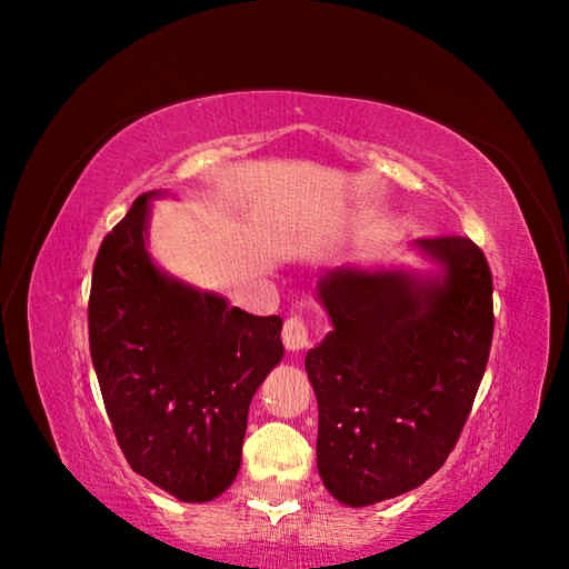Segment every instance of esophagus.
<instances>
[{"instance_id": "34e87169", "label": "esophagus", "mask_w": 569, "mask_h": 569, "mask_svg": "<svg viewBox=\"0 0 569 569\" xmlns=\"http://www.w3.org/2000/svg\"><path fill=\"white\" fill-rule=\"evenodd\" d=\"M283 343L288 351H301L311 343V331H308V323L303 316H288L283 323Z\"/></svg>"}]
</instances>
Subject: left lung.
I'll return each instance as SVG.
<instances>
[{"label": "left lung", "mask_w": 569, "mask_h": 569, "mask_svg": "<svg viewBox=\"0 0 569 569\" xmlns=\"http://www.w3.org/2000/svg\"><path fill=\"white\" fill-rule=\"evenodd\" d=\"M435 278L339 268L319 298L333 331L306 353L319 399L316 461L349 507L423 485L465 429L492 346V271L469 238H421Z\"/></svg>", "instance_id": "obj_1"}]
</instances>
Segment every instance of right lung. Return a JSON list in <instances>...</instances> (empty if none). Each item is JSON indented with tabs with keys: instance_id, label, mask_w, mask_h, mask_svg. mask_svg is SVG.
Listing matches in <instances>:
<instances>
[{
	"instance_id": "right-lung-1",
	"label": "right lung",
	"mask_w": 569,
	"mask_h": 569,
	"mask_svg": "<svg viewBox=\"0 0 569 569\" xmlns=\"http://www.w3.org/2000/svg\"><path fill=\"white\" fill-rule=\"evenodd\" d=\"M148 198L94 258L90 356L132 471L182 502H210L238 475L250 399L283 359V321L160 273L146 248Z\"/></svg>"
}]
</instances>
